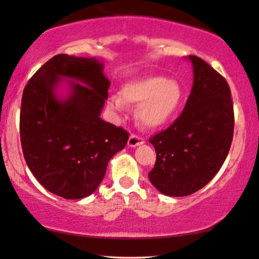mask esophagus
Wrapping results in <instances>:
<instances>
[{
	"mask_svg": "<svg viewBox=\"0 0 259 259\" xmlns=\"http://www.w3.org/2000/svg\"><path fill=\"white\" fill-rule=\"evenodd\" d=\"M145 143V139L141 136H139V134H131L130 139H128V146L130 147H136V146H139V145L144 144Z\"/></svg>",
	"mask_w": 259,
	"mask_h": 259,
	"instance_id": "esophagus-1",
	"label": "esophagus"
}]
</instances>
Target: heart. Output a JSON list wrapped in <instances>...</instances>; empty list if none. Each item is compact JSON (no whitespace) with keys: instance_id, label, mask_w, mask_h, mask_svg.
Returning a JSON list of instances; mask_svg holds the SVG:
<instances>
[{"instance_id":"obj_1","label":"heart","mask_w":259,"mask_h":259,"mask_svg":"<svg viewBox=\"0 0 259 259\" xmlns=\"http://www.w3.org/2000/svg\"><path fill=\"white\" fill-rule=\"evenodd\" d=\"M121 97L109 99V107L121 111L125 104H140L138 118L145 126L159 127L167 122L178 111L184 99V90L178 81L161 76H150L123 86Z\"/></svg>"}]
</instances>
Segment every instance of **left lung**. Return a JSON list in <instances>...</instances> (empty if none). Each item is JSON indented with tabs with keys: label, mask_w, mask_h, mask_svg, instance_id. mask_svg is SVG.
<instances>
[{
	"label": "left lung",
	"mask_w": 259,
	"mask_h": 259,
	"mask_svg": "<svg viewBox=\"0 0 259 259\" xmlns=\"http://www.w3.org/2000/svg\"><path fill=\"white\" fill-rule=\"evenodd\" d=\"M193 86L182 114L150 138L157 159L148 179L161 193L190 196L217 175L235 128L231 91L225 77L196 55Z\"/></svg>",
	"instance_id": "8db88e82"
}]
</instances>
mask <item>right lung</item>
I'll use <instances>...</instances> for the list:
<instances>
[{
    "mask_svg": "<svg viewBox=\"0 0 259 259\" xmlns=\"http://www.w3.org/2000/svg\"><path fill=\"white\" fill-rule=\"evenodd\" d=\"M98 60L59 54L30 77L22 94L20 138L23 157L37 182L56 196L81 199L97 190L107 164L130 134L100 118L109 82ZM72 83V94L59 102V77Z\"/></svg>",
    "mask_w": 259,
    "mask_h": 259,
    "instance_id": "add662e5",
    "label": "right lung"
}]
</instances>
